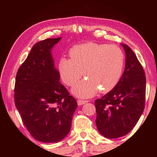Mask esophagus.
Segmentation results:
<instances>
[{
  "mask_svg": "<svg viewBox=\"0 0 157 157\" xmlns=\"http://www.w3.org/2000/svg\"><path fill=\"white\" fill-rule=\"evenodd\" d=\"M86 102H88V101H87V100H78V105H84Z\"/></svg>",
  "mask_w": 157,
  "mask_h": 157,
  "instance_id": "34e87169",
  "label": "esophagus"
}]
</instances>
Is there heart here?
<instances>
[{"label": "heart", "instance_id": "heart-1", "mask_svg": "<svg viewBox=\"0 0 157 157\" xmlns=\"http://www.w3.org/2000/svg\"><path fill=\"white\" fill-rule=\"evenodd\" d=\"M71 59L61 58L59 71L63 82L73 86L83 75L86 79L73 89L79 98L94 96L100 89L107 93L120 79L124 67L123 52L116 45L86 43L74 46L69 52Z\"/></svg>", "mask_w": 157, "mask_h": 157}]
</instances>
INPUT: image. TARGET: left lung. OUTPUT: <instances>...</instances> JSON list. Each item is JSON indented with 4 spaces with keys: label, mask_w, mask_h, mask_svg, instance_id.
Returning a JSON list of instances; mask_svg holds the SVG:
<instances>
[{
    "label": "left lung",
    "mask_w": 157,
    "mask_h": 157,
    "mask_svg": "<svg viewBox=\"0 0 157 157\" xmlns=\"http://www.w3.org/2000/svg\"><path fill=\"white\" fill-rule=\"evenodd\" d=\"M124 73L115 87L95 101L97 128L103 136L116 139L128 134L145 108L146 78L136 55L126 44Z\"/></svg>",
    "instance_id": "1"
}]
</instances>
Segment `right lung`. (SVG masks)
Masks as SVG:
<instances>
[{
    "label": "right lung",
    "instance_id": "right-lung-1",
    "mask_svg": "<svg viewBox=\"0 0 157 157\" xmlns=\"http://www.w3.org/2000/svg\"><path fill=\"white\" fill-rule=\"evenodd\" d=\"M60 39L34 44L16 76V107L30 134L44 143H57L66 136L78 106L55 68L51 49Z\"/></svg>",
    "mask_w": 157,
    "mask_h": 157
}]
</instances>
